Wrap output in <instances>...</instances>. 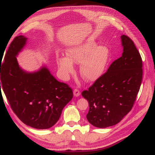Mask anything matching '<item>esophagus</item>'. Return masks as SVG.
Instances as JSON below:
<instances>
[{"label": "esophagus", "instance_id": "obj_1", "mask_svg": "<svg viewBox=\"0 0 155 155\" xmlns=\"http://www.w3.org/2000/svg\"><path fill=\"white\" fill-rule=\"evenodd\" d=\"M73 94H74V96H76V97H78L81 95V92L80 90H79L78 89H74L73 90Z\"/></svg>", "mask_w": 155, "mask_h": 155}]
</instances>
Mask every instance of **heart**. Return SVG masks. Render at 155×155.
Returning a JSON list of instances; mask_svg holds the SVG:
<instances>
[{
  "label": "heart",
  "mask_w": 155,
  "mask_h": 155,
  "mask_svg": "<svg viewBox=\"0 0 155 155\" xmlns=\"http://www.w3.org/2000/svg\"><path fill=\"white\" fill-rule=\"evenodd\" d=\"M93 41L74 47L66 51L67 57H59L57 63L59 73L63 78L67 79L74 71L73 63H81L80 74L87 82L97 80L104 73L109 59V51L104 46L97 47Z\"/></svg>",
  "instance_id": "heart-1"
}]
</instances>
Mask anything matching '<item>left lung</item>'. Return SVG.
I'll return each instance as SVG.
<instances>
[{"label": "left lung", "instance_id": "obj_1", "mask_svg": "<svg viewBox=\"0 0 155 155\" xmlns=\"http://www.w3.org/2000/svg\"><path fill=\"white\" fill-rule=\"evenodd\" d=\"M123 53L104 74L84 90L88 101L86 118L97 128L117 124L132 109L142 81V59L132 40L121 36Z\"/></svg>", "mask_w": 155, "mask_h": 155}]
</instances>
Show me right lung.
Returning <instances> with one entry per match:
<instances>
[{
  "instance_id": "1",
  "label": "right lung",
  "mask_w": 155,
  "mask_h": 155,
  "mask_svg": "<svg viewBox=\"0 0 155 155\" xmlns=\"http://www.w3.org/2000/svg\"><path fill=\"white\" fill-rule=\"evenodd\" d=\"M26 40L20 35L10 43L0 64V88L1 83L10 107L20 120L34 128L48 129L58 122L63 107L72 100L73 90L46 67L28 73L19 67L15 56Z\"/></svg>"
}]
</instances>
